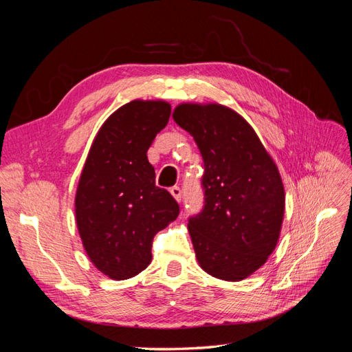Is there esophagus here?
Returning <instances> with one entry per match:
<instances>
[{
  "mask_svg": "<svg viewBox=\"0 0 352 352\" xmlns=\"http://www.w3.org/2000/svg\"><path fill=\"white\" fill-rule=\"evenodd\" d=\"M170 194L173 195V198H175L177 202H180V198H182V190H180L179 186H172V188H170Z\"/></svg>",
  "mask_w": 352,
  "mask_h": 352,
  "instance_id": "34e87169",
  "label": "esophagus"
}]
</instances>
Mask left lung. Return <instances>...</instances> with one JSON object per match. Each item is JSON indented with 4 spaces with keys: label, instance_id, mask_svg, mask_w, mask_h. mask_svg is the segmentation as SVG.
I'll list each match as a JSON object with an SVG mask.
<instances>
[{
    "label": "left lung",
    "instance_id": "left-lung-1",
    "mask_svg": "<svg viewBox=\"0 0 352 352\" xmlns=\"http://www.w3.org/2000/svg\"><path fill=\"white\" fill-rule=\"evenodd\" d=\"M175 122L204 160V207L188 230L201 269L221 280L248 278L276 248L285 212L279 170L248 122L220 104H180Z\"/></svg>",
    "mask_w": 352,
    "mask_h": 352
}]
</instances>
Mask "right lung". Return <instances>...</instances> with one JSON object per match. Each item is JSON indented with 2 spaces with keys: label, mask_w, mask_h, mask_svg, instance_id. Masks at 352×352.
I'll return each mask as SVG.
<instances>
[{
  "label": "right lung",
  "mask_w": 352,
  "mask_h": 352,
  "mask_svg": "<svg viewBox=\"0 0 352 352\" xmlns=\"http://www.w3.org/2000/svg\"><path fill=\"white\" fill-rule=\"evenodd\" d=\"M170 113L164 101L122 105L101 126L82 170L74 198L79 235L92 264L114 280L145 270L155 233L179 216L146 158Z\"/></svg>",
  "instance_id": "obj_1"
}]
</instances>
